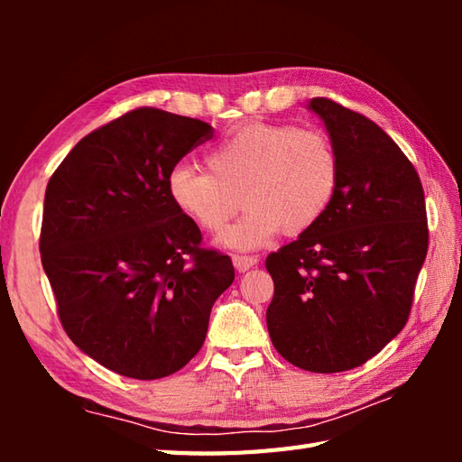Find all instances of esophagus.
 <instances>
[{
    "instance_id": "obj_1",
    "label": "esophagus",
    "mask_w": 462,
    "mask_h": 462,
    "mask_svg": "<svg viewBox=\"0 0 462 462\" xmlns=\"http://www.w3.org/2000/svg\"><path fill=\"white\" fill-rule=\"evenodd\" d=\"M232 262H234V268H236L238 272H246V270L256 266L260 260L256 256H234Z\"/></svg>"
}]
</instances>
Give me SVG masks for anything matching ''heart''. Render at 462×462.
I'll return each mask as SVG.
<instances>
[{
  "mask_svg": "<svg viewBox=\"0 0 462 462\" xmlns=\"http://www.w3.org/2000/svg\"><path fill=\"white\" fill-rule=\"evenodd\" d=\"M208 171L176 164L166 179L172 204L206 232H220L236 214L220 244L254 250L283 230L288 236L313 228L328 212L339 184V154L316 129L254 123L226 136L206 156Z\"/></svg>",
  "mask_w": 462,
  "mask_h": 462,
  "instance_id": "b5f03b06",
  "label": "heart"
}]
</instances>
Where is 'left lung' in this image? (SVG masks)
Instances as JSON below:
<instances>
[{"label": "left lung", "instance_id": "1", "mask_svg": "<svg viewBox=\"0 0 462 462\" xmlns=\"http://www.w3.org/2000/svg\"><path fill=\"white\" fill-rule=\"evenodd\" d=\"M308 109L339 154V184L321 220L272 252L273 347L313 373L359 367L405 328L429 248L415 166L367 116L316 97Z\"/></svg>", "mask_w": 462, "mask_h": 462}]
</instances>
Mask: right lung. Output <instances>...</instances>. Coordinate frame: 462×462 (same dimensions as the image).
<instances>
[{
	"label": "right lung",
	"instance_id": "1",
	"mask_svg": "<svg viewBox=\"0 0 462 462\" xmlns=\"http://www.w3.org/2000/svg\"><path fill=\"white\" fill-rule=\"evenodd\" d=\"M204 121L143 106L73 146L49 179L39 252L67 336L119 375L161 379L200 351L232 260L172 204L166 179L212 139Z\"/></svg>",
	"mask_w": 462,
	"mask_h": 462
}]
</instances>
